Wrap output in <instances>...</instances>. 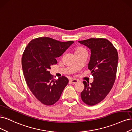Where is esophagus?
Masks as SVG:
<instances>
[{
    "instance_id": "esophagus-1",
    "label": "esophagus",
    "mask_w": 132,
    "mask_h": 132,
    "mask_svg": "<svg viewBox=\"0 0 132 132\" xmlns=\"http://www.w3.org/2000/svg\"><path fill=\"white\" fill-rule=\"evenodd\" d=\"M70 81L72 84H76L78 82V80L76 79H72L70 80Z\"/></svg>"
}]
</instances>
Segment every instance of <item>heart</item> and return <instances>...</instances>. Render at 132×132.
<instances>
[{"mask_svg":"<svg viewBox=\"0 0 132 132\" xmlns=\"http://www.w3.org/2000/svg\"><path fill=\"white\" fill-rule=\"evenodd\" d=\"M74 52H75V54H80V53H82L83 52H87L86 50L85 49H84L82 47H77L76 48L75 50H74Z\"/></svg>","mask_w":132,"mask_h":132,"instance_id":"1","label":"heart"}]
</instances>
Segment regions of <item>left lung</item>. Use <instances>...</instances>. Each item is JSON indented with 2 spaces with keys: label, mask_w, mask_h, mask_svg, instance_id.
Wrapping results in <instances>:
<instances>
[{
  "label": "left lung",
  "mask_w": 132,
  "mask_h": 132,
  "mask_svg": "<svg viewBox=\"0 0 132 132\" xmlns=\"http://www.w3.org/2000/svg\"><path fill=\"white\" fill-rule=\"evenodd\" d=\"M90 50L88 69L94 77L92 83L83 81L84 90L80 96L85 104L93 106L107 96L115 81L118 56L113 44L104 38H90L78 41Z\"/></svg>",
  "instance_id": "obj_1"
}]
</instances>
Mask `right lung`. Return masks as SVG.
Masks as SVG:
<instances>
[{
	"instance_id": "1",
	"label": "right lung",
	"mask_w": 132,
	"mask_h": 132,
	"mask_svg": "<svg viewBox=\"0 0 132 132\" xmlns=\"http://www.w3.org/2000/svg\"><path fill=\"white\" fill-rule=\"evenodd\" d=\"M73 43L39 37L32 40L25 49L22 57L24 77L33 94L42 104L52 105L56 103L69 83L65 76L53 79L49 70L57 63L56 59Z\"/></svg>"
}]
</instances>
